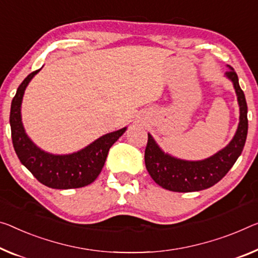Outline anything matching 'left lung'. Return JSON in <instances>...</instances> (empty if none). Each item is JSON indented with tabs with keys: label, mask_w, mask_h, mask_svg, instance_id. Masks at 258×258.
<instances>
[{
	"label": "left lung",
	"mask_w": 258,
	"mask_h": 258,
	"mask_svg": "<svg viewBox=\"0 0 258 258\" xmlns=\"http://www.w3.org/2000/svg\"><path fill=\"white\" fill-rule=\"evenodd\" d=\"M227 67L229 70L226 73V77L234 85L240 106V121L234 137L226 148L204 160H182L165 153L151 135L148 134L144 156L146 169L154 182L164 189L191 192L212 187L228 173L242 152L248 133V107L236 73L232 67Z\"/></svg>",
	"instance_id": "left-lung-1"
}]
</instances>
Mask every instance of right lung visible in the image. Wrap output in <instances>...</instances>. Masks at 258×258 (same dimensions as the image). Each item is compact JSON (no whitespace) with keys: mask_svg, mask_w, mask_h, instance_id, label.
<instances>
[{"mask_svg":"<svg viewBox=\"0 0 258 258\" xmlns=\"http://www.w3.org/2000/svg\"><path fill=\"white\" fill-rule=\"evenodd\" d=\"M40 69L27 76L18 86L11 101L10 126L14 149L22 164L40 183L53 189L85 187L97 179L104 167L107 154L126 128L106 134L86 148L70 154H51L42 151L27 136L22 123L21 106L24 92Z\"/></svg>","mask_w":258,"mask_h":258,"instance_id":"add662e5","label":"right lung"}]
</instances>
